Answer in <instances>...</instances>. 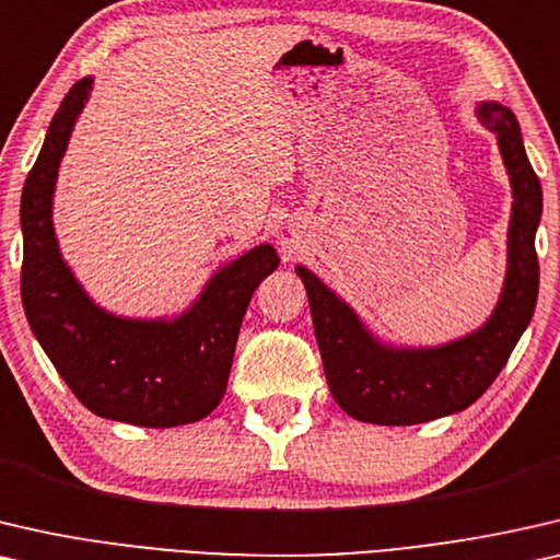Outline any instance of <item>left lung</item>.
Returning <instances> with one entry per match:
<instances>
[{"label":"left lung","instance_id":"1","mask_svg":"<svg viewBox=\"0 0 560 560\" xmlns=\"http://www.w3.org/2000/svg\"><path fill=\"white\" fill-rule=\"evenodd\" d=\"M475 114L498 137L513 187L505 281L498 306L482 327L434 348L390 345L373 335L325 281L296 266V277L310 296L329 393L358 421L411 427L464 411L490 388L533 319L538 302L535 231L542 215V190L525 154L515 114L498 101H479Z\"/></svg>","mask_w":560,"mask_h":560}]
</instances>
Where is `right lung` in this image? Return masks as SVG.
<instances>
[{
    "instance_id": "right-lung-1",
    "label": "right lung",
    "mask_w": 560,
    "mask_h": 560,
    "mask_svg": "<svg viewBox=\"0 0 560 560\" xmlns=\"http://www.w3.org/2000/svg\"><path fill=\"white\" fill-rule=\"evenodd\" d=\"M91 89L89 75L62 98L22 190V304L45 355L89 411L131 427H185L223 400L243 314L279 256L261 243L223 264L175 317H119L93 302L52 225L58 170Z\"/></svg>"
}]
</instances>
